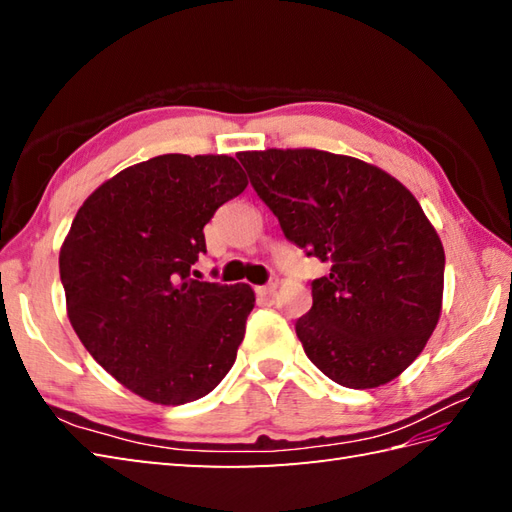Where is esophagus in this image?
<instances>
[{
  "mask_svg": "<svg viewBox=\"0 0 512 512\" xmlns=\"http://www.w3.org/2000/svg\"><path fill=\"white\" fill-rule=\"evenodd\" d=\"M275 290H277V281H270V284L257 288V295L259 297H273Z\"/></svg>",
  "mask_w": 512,
  "mask_h": 512,
  "instance_id": "34e87169",
  "label": "esophagus"
}]
</instances>
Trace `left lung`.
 <instances>
[{
    "label": "left lung",
    "instance_id": "1",
    "mask_svg": "<svg viewBox=\"0 0 512 512\" xmlns=\"http://www.w3.org/2000/svg\"><path fill=\"white\" fill-rule=\"evenodd\" d=\"M237 158L286 239L330 264L295 325L310 361L352 389L400 376L442 310L444 248L418 200L352 156L266 149Z\"/></svg>",
    "mask_w": 512,
    "mask_h": 512
}]
</instances>
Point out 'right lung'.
<instances>
[{
    "label": "right lung",
    "mask_w": 512,
    "mask_h": 512,
    "mask_svg": "<svg viewBox=\"0 0 512 512\" xmlns=\"http://www.w3.org/2000/svg\"><path fill=\"white\" fill-rule=\"evenodd\" d=\"M231 156L165 154L103 182L59 253L72 328L118 383L156 405L209 394L233 367L255 292L193 279L204 224L246 189Z\"/></svg>",
    "instance_id": "obj_1"
}]
</instances>
